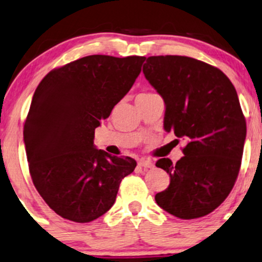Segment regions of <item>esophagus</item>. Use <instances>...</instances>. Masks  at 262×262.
Here are the masks:
<instances>
[{"mask_svg": "<svg viewBox=\"0 0 262 262\" xmlns=\"http://www.w3.org/2000/svg\"><path fill=\"white\" fill-rule=\"evenodd\" d=\"M138 165H140L141 167H147V169H149V167L154 166V164H153V161L149 159H141L140 161H138Z\"/></svg>", "mask_w": 262, "mask_h": 262, "instance_id": "1", "label": "esophagus"}]
</instances>
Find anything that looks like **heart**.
Returning a JSON list of instances; mask_svg holds the SVG:
<instances>
[{
	"label": "heart",
	"mask_w": 262,
	"mask_h": 262,
	"mask_svg": "<svg viewBox=\"0 0 262 262\" xmlns=\"http://www.w3.org/2000/svg\"><path fill=\"white\" fill-rule=\"evenodd\" d=\"M149 95H151V93H141V95L138 96H149Z\"/></svg>",
	"instance_id": "b5f03b06"
}]
</instances>
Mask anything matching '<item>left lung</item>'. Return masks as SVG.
<instances>
[{
	"label": "left lung",
	"mask_w": 262,
	"mask_h": 262,
	"mask_svg": "<svg viewBox=\"0 0 262 262\" xmlns=\"http://www.w3.org/2000/svg\"><path fill=\"white\" fill-rule=\"evenodd\" d=\"M143 74L165 102V131L187 141L176 164L157 161L170 175L157 204L183 220L203 217L224 203L239 173L247 122L237 91L220 69L190 57H148Z\"/></svg>",
	"instance_id": "1"
}]
</instances>
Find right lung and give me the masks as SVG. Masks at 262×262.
<instances>
[{"label":"right lung","instance_id":"obj_1","mask_svg":"<svg viewBox=\"0 0 262 262\" xmlns=\"http://www.w3.org/2000/svg\"><path fill=\"white\" fill-rule=\"evenodd\" d=\"M146 57L87 56L51 70L38 83L24 124L29 171L56 214L91 222L115 203L137 163L97 149L95 130L130 91Z\"/></svg>","mask_w":262,"mask_h":262}]
</instances>
